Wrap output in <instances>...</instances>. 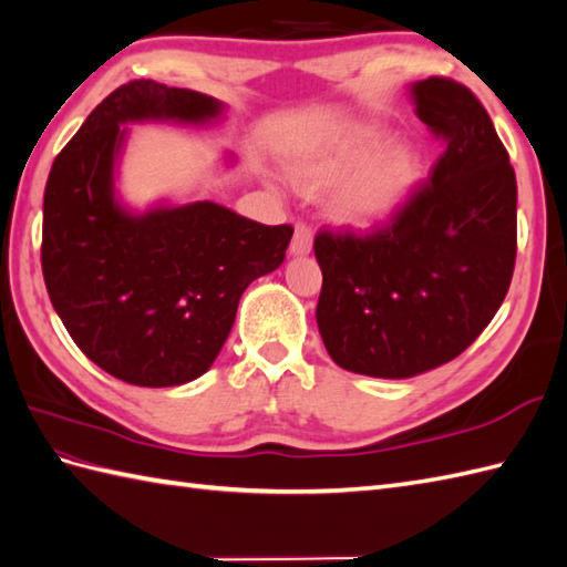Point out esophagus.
I'll return each mask as SVG.
<instances>
[{
	"instance_id": "1",
	"label": "esophagus",
	"mask_w": 567,
	"mask_h": 567,
	"mask_svg": "<svg viewBox=\"0 0 567 567\" xmlns=\"http://www.w3.org/2000/svg\"><path fill=\"white\" fill-rule=\"evenodd\" d=\"M311 246H313V234H311V229L307 227V224L299 221L297 227H295L292 244H289V254H292L295 258L309 256L311 254Z\"/></svg>"
}]
</instances>
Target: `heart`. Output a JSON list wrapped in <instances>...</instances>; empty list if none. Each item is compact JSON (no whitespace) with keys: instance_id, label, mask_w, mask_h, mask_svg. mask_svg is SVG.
Listing matches in <instances>:
<instances>
[{"instance_id":"1","label":"heart","mask_w":567,"mask_h":567,"mask_svg":"<svg viewBox=\"0 0 567 567\" xmlns=\"http://www.w3.org/2000/svg\"><path fill=\"white\" fill-rule=\"evenodd\" d=\"M289 176L307 195L338 189L328 203L333 221L377 231L401 219L425 183V154L413 142L391 140L384 125L350 123L289 154Z\"/></svg>"}]
</instances>
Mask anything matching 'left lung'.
<instances>
[{
    "instance_id": "8db88e82",
    "label": "left lung",
    "mask_w": 567,
    "mask_h": 567,
    "mask_svg": "<svg viewBox=\"0 0 567 567\" xmlns=\"http://www.w3.org/2000/svg\"><path fill=\"white\" fill-rule=\"evenodd\" d=\"M446 152L408 213L372 236L319 234L316 323L348 372L411 379L462 354L503 305L517 256V178L481 101L452 79L408 86Z\"/></svg>"
}]
</instances>
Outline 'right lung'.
Listing matches in <instances>:
<instances>
[{
    "instance_id": "obj_1",
    "label": "right lung",
    "mask_w": 567,
    "mask_h": 567,
    "mask_svg": "<svg viewBox=\"0 0 567 567\" xmlns=\"http://www.w3.org/2000/svg\"><path fill=\"white\" fill-rule=\"evenodd\" d=\"M227 103L140 79L103 99L50 168L43 278L86 358L135 386L203 377L227 340L244 289L278 270L292 227H266L213 200L137 209L117 190L135 123L213 127ZM234 166V154H224Z\"/></svg>"
}]
</instances>
